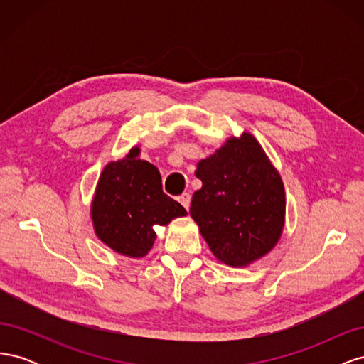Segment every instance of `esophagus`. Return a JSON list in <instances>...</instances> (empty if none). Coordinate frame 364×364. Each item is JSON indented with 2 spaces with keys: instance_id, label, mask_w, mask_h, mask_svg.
<instances>
[{
  "instance_id": "esophagus-1",
  "label": "esophagus",
  "mask_w": 364,
  "mask_h": 364,
  "mask_svg": "<svg viewBox=\"0 0 364 364\" xmlns=\"http://www.w3.org/2000/svg\"><path fill=\"white\" fill-rule=\"evenodd\" d=\"M179 202H181V205H182L185 209H188V208H190V203H191V196H190V193H183L182 196H179Z\"/></svg>"
}]
</instances>
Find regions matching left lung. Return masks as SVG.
Listing matches in <instances>:
<instances>
[{
  "label": "left lung",
  "instance_id": "left-lung-1",
  "mask_svg": "<svg viewBox=\"0 0 364 364\" xmlns=\"http://www.w3.org/2000/svg\"><path fill=\"white\" fill-rule=\"evenodd\" d=\"M202 188L190 214L214 257L246 267L277 246L285 223V190L278 170L249 132L230 136L197 164Z\"/></svg>",
  "mask_w": 364,
  "mask_h": 364
}]
</instances>
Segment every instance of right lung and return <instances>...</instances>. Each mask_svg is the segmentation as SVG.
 <instances>
[{
  "instance_id": "obj_1",
  "label": "right lung",
  "mask_w": 364,
  "mask_h": 364,
  "mask_svg": "<svg viewBox=\"0 0 364 364\" xmlns=\"http://www.w3.org/2000/svg\"><path fill=\"white\" fill-rule=\"evenodd\" d=\"M139 147L109 162L91 203L95 235L119 255L146 257L156 240L153 226H167L186 215L185 208L164 194L159 170L139 159Z\"/></svg>"
}]
</instances>
